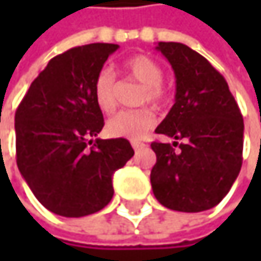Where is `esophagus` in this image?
Instances as JSON below:
<instances>
[{"label": "esophagus", "instance_id": "esophagus-1", "mask_svg": "<svg viewBox=\"0 0 261 261\" xmlns=\"http://www.w3.org/2000/svg\"><path fill=\"white\" fill-rule=\"evenodd\" d=\"M131 146L134 148V151H139V149H142V148L145 146V143H142V142H137V140H133V142H131Z\"/></svg>", "mask_w": 261, "mask_h": 261}]
</instances>
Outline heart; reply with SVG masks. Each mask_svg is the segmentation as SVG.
Returning <instances> with one entry per match:
<instances>
[{
	"instance_id": "obj_1",
	"label": "heart",
	"mask_w": 261,
	"mask_h": 261,
	"mask_svg": "<svg viewBox=\"0 0 261 261\" xmlns=\"http://www.w3.org/2000/svg\"><path fill=\"white\" fill-rule=\"evenodd\" d=\"M125 74L142 84V93L139 104H152L155 107L165 102L166 93L162 86L163 69L162 66L148 56L139 54L128 59L124 65ZM93 98L99 110L104 113L115 112L118 106V83L112 69L102 68L93 81ZM155 125V116L149 109L125 110L115 115L107 122V131L113 137H124L130 140L143 139L148 131Z\"/></svg>"
}]
</instances>
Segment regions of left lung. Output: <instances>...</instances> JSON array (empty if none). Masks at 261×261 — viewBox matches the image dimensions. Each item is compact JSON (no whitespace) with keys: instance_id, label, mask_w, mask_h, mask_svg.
I'll list each match as a JSON object with an SVG mask.
<instances>
[{"instance_id":"1","label":"left lung","mask_w":261,"mask_h":261,"mask_svg":"<svg viewBox=\"0 0 261 261\" xmlns=\"http://www.w3.org/2000/svg\"><path fill=\"white\" fill-rule=\"evenodd\" d=\"M155 49L171 63L177 92L155 128L175 142L151 143L157 155L152 192L171 210L204 212L224 199L240 172L243 118L225 79L205 57L178 42H159Z\"/></svg>"}]
</instances>
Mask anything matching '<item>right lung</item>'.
<instances>
[{"label": "right lung", "mask_w": 261, "mask_h": 261, "mask_svg": "<svg viewBox=\"0 0 261 261\" xmlns=\"http://www.w3.org/2000/svg\"><path fill=\"white\" fill-rule=\"evenodd\" d=\"M119 45L90 43L56 56L15 115L16 163L49 212L81 218L113 198V174L134 155L127 139H96L104 127L93 81Z\"/></svg>", "instance_id": "1"}]
</instances>
